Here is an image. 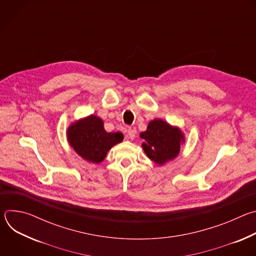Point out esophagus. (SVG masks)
Instances as JSON below:
<instances>
[{
    "label": "esophagus",
    "mask_w": 256,
    "mask_h": 256,
    "mask_svg": "<svg viewBox=\"0 0 256 256\" xmlns=\"http://www.w3.org/2000/svg\"><path fill=\"white\" fill-rule=\"evenodd\" d=\"M128 138H130V140H134V136H136V130H132V128H128Z\"/></svg>",
    "instance_id": "1"
}]
</instances>
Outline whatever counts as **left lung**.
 <instances>
[{
    "label": "left lung",
    "instance_id": "1",
    "mask_svg": "<svg viewBox=\"0 0 256 256\" xmlns=\"http://www.w3.org/2000/svg\"><path fill=\"white\" fill-rule=\"evenodd\" d=\"M140 136L144 140L142 148L144 154L158 166L175 159L180 152V146L186 142L180 128L171 126L161 118L151 120L147 130L140 132Z\"/></svg>",
    "mask_w": 256,
    "mask_h": 256
}]
</instances>
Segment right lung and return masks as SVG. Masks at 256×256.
<instances>
[{"mask_svg":"<svg viewBox=\"0 0 256 256\" xmlns=\"http://www.w3.org/2000/svg\"><path fill=\"white\" fill-rule=\"evenodd\" d=\"M66 138L70 147L85 161L99 164L114 146L124 140V134L107 132L103 120L94 114L72 122L66 130Z\"/></svg>","mask_w":256,"mask_h":256,"instance_id":"1","label":"right lung"}]
</instances>
